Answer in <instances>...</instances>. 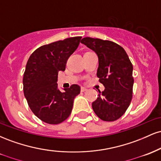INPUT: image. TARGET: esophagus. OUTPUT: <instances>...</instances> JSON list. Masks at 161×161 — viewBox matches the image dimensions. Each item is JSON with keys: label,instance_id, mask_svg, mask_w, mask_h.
<instances>
[{"label": "esophagus", "instance_id": "34e87169", "mask_svg": "<svg viewBox=\"0 0 161 161\" xmlns=\"http://www.w3.org/2000/svg\"><path fill=\"white\" fill-rule=\"evenodd\" d=\"M87 91V88H84V87H81V92H84Z\"/></svg>", "mask_w": 161, "mask_h": 161}]
</instances>
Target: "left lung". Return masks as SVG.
<instances>
[{"mask_svg":"<svg viewBox=\"0 0 161 161\" xmlns=\"http://www.w3.org/2000/svg\"><path fill=\"white\" fill-rule=\"evenodd\" d=\"M81 43L97 54V76L105 87L92 103L93 110L102 120L115 121L125 114L132 101V63L125 50L115 42L86 37Z\"/></svg>","mask_w":161,"mask_h":161,"instance_id":"1","label":"left lung"}]
</instances>
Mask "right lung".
<instances>
[{
  "label": "right lung",
  "instance_id": "right-lung-1",
  "mask_svg": "<svg viewBox=\"0 0 161 161\" xmlns=\"http://www.w3.org/2000/svg\"><path fill=\"white\" fill-rule=\"evenodd\" d=\"M82 37H72L37 48L29 57L23 75L24 95L31 110L42 121L59 124L70 115L78 85L60 92L57 88L59 71H64L70 55Z\"/></svg>",
  "mask_w": 161,
  "mask_h": 161
}]
</instances>
